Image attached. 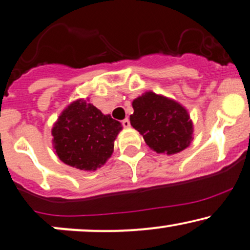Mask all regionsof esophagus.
Masks as SVG:
<instances>
[{
    "label": "esophagus",
    "mask_w": 250,
    "mask_h": 250,
    "mask_svg": "<svg viewBox=\"0 0 250 250\" xmlns=\"http://www.w3.org/2000/svg\"><path fill=\"white\" fill-rule=\"evenodd\" d=\"M122 124H123V126H124L125 128H128L131 126V123H130V119L128 118H125L124 120H123L122 122Z\"/></svg>",
    "instance_id": "1"
}]
</instances>
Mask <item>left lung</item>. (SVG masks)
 Returning a JSON list of instances; mask_svg holds the SVG:
<instances>
[{
	"label": "left lung",
	"instance_id": "obj_1",
	"mask_svg": "<svg viewBox=\"0 0 250 250\" xmlns=\"http://www.w3.org/2000/svg\"><path fill=\"white\" fill-rule=\"evenodd\" d=\"M131 125L156 153L176 154L192 141V122L186 107L176 101L148 91L132 103Z\"/></svg>",
	"mask_w": 250,
	"mask_h": 250
}]
</instances>
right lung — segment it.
<instances>
[{"mask_svg": "<svg viewBox=\"0 0 250 250\" xmlns=\"http://www.w3.org/2000/svg\"><path fill=\"white\" fill-rule=\"evenodd\" d=\"M122 124L96 106L78 100L62 111L52 128L54 149L59 159L80 170H96L113 152Z\"/></svg>", "mask_w": 250, "mask_h": 250, "instance_id": "obj_1", "label": "right lung"}]
</instances>
